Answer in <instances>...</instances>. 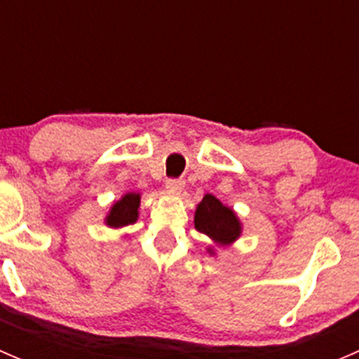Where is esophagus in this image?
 <instances>
[{
    "mask_svg": "<svg viewBox=\"0 0 359 359\" xmlns=\"http://www.w3.org/2000/svg\"><path fill=\"white\" fill-rule=\"evenodd\" d=\"M184 187H186V182L180 179H168L166 180V189L170 191V193L173 194H180L184 191Z\"/></svg>",
    "mask_w": 359,
    "mask_h": 359,
    "instance_id": "obj_1",
    "label": "esophagus"
}]
</instances>
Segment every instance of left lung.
<instances>
[{
    "instance_id": "8db88e82",
    "label": "left lung",
    "mask_w": 359,
    "mask_h": 359,
    "mask_svg": "<svg viewBox=\"0 0 359 359\" xmlns=\"http://www.w3.org/2000/svg\"><path fill=\"white\" fill-rule=\"evenodd\" d=\"M194 227L200 233L206 234L217 247H231L243 231V226L234 210L220 203L213 194H205V198L198 203L196 212H194ZM206 250L210 255L215 253L213 247Z\"/></svg>"
}]
</instances>
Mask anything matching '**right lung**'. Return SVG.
<instances>
[{"mask_svg": "<svg viewBox=\"0 0 359 359\" xmlns=\"http://www.w3.org/2000/svg\"><path fill=\"white\" fill-rule=\"evenodd\" d=\"M139 206L140 194L139 193H126L125 196L119 198L114 205L111 206L109 213L106 215L104 222L112 229H121V227L135 224L139 219Z\"/></svg>", "mask_w": 359, "mask_h": 359, "instance_id": "add662e5", "label": "right lung"}]
</instances>
